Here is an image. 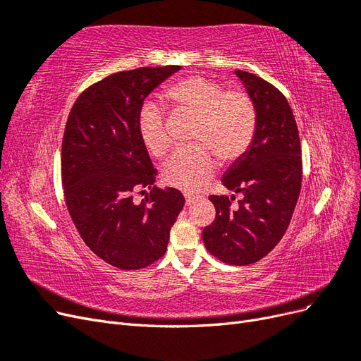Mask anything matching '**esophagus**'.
I'll list each match as a JSON object with an SVG mask.
<instances>
[{"instance_id": "34e87169", "label": "esophagus", "mask_w": 361, "mask_h": 361, "mask_svg": "<svg viewBox=\"0 0 361 361\" xmlns=\"http://www.w3.org/2000/svg\"><path fill=\"white\" fill-rule=\"evenodd\" d=\"M197 199H199V195H195V194H185V203L187 204L194 203Z\"/></svg>"}]
</instances>
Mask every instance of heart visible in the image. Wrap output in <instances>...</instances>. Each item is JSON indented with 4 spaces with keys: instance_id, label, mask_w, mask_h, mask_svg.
Returning <instances> with one entry per match:
<instances>
[{
    "instance_id": "b5f03b06",
    "label": "heart",
    "mask_w": 361,
    "mask_h": 361,
    "mask_svg": "<svg viewBox=\"0 0 361 361\" xmlns=\"http://www.w3.org/2000/svg\"><path fill=\"white\" fill-rule=\"evenodd\" d=\"M173 111L194 117L190 147L178 149L162 169L170 187L195 191L209 180L223 164L241 158L253 143L257 130V108L247 92L226 90L202 75H192L173 84L166 92ZM138 135L149 154L161 159L171 146L161 108L145 105L140 113Z\"/></svg>"
}]
</instances>
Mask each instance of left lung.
I'll use <instances>...</instances> for the list:
<instances>
[{
    "instance_id": "obj_1",
    "label": "left lung",
    "mask_w": 361,
    "mask_h": 361,
    "mask_svg": "<svg viewBox=\"0 0 361 361\" xmlns=\"http://www.w3.org/2000/svg\"><path fill=\"white\" fill-rule=\"evenodd\" d=\"M257 108V130L245 154L223 178L226 188L243 194L209 195L215 220L203 228V243L224 264L244 267L265 257L286 233L302 178L300 135L292 108L279 89L260 76L235 72Z\"/></svg>"
}]
</instances>
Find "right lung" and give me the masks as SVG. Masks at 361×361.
Returning a JSON list of instances; mask_svg holds the SVG:
<instances>
[{
	"label": "right lung",
	"mask_w": 361,
	"mask_h": 361,
	"mask_svg": "<svg viewBox=\"0 0 361 361\" xmlns=\"http://www.w3.org/2000/svg\"><path fill=\"white\" fill-rule=\"evenodd\" d=\"M180 66L113 73L78 96L61 145L63 192L85 245L118 269H141L167 251L185 197L158 188V174L138 135L147 94ZM149 190L141 204L133 195Z\"/></svg>",
	"instance_id": "right-lung-1"
}]
</instances>
